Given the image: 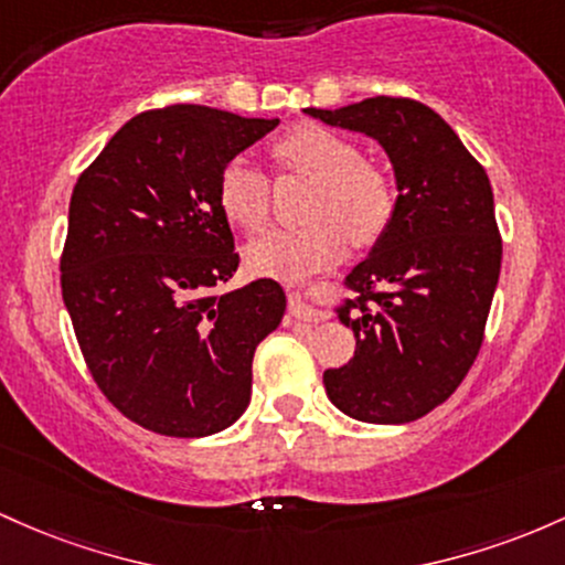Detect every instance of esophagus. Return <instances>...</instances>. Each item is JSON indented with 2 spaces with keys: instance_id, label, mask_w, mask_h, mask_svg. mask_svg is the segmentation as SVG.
I'll use <instances>...</instances> for the list:
<instances>
[{
  "instance_id": "1",
  "label": "esophagus",
  "mask_w": 565,
  "mask_h": 565,
  "mask_svg": "<svg viewBox=\"0 0 565 565\" xmlns=\"http://www.w3.org/2000/svg\"><path fill=\"white\" fill-rule=\"evenodd\" d=\"M288 301H290V315L299 317V320H309V322H317L326 317L322 309H317L312 299H309V294L303 288H290L288 290Z\"/></svg>"
}]
</instances>
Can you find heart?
<instances>
[{
    "mask_svg": "<svg viewBox=\"0 0 565 565\" xmlns=\"http://www.w3.org/2000/svg\"><path fill=\"white\" fill-rule=\"evenodd\" d=\"M271 160L280 173L309 179L301 200L307 221L271 230L250 243L245 266L253 275L296 280L333 264L347 239L365 248L390 226L397 205L395 181L379 162L363 160L358 146L341 132L317 122L296 125L275 138ZM269 175L245 157H232L221 168L215 198L237 230H262L269 218Z\"/></svg>",
    "mask_w": 565,
    "mask_h": 565,
    "instance_id": "b5f03b06",
    "label": "heart"
}]
</instances>
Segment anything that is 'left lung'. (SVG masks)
Returning <instances> with one entry per match:
<instances>
[{
    "label": "left lung",
    "mask_w": 565,
    "mask_h": 565,
    "mask_svg": "<svg viewBox=\"0 0 565 565\" xmlns=\"http://www.w3.org/2000/svg\"><path fill=\"white\" fill-rule=\"evenodd\" d=\"M307 114L376 138L401 192L376 248L347 275L358 299L339 317L358 350L322 373V384L352 419L416 422L454 395L483 347L502 269L491 181L419 100L376 95Z\"/></svg>",
    "instance_id": "obj_1"
}]
</instances>
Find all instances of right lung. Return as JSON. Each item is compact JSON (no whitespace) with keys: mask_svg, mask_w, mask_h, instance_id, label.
Listing matches in <instances>:
<instances>
[{"mask_svg":"<svg viewBox=\"0 0 565 565\" xmlns=\"http://www.w3.org/2000/svg\"><path fill=\"white\" fill-rule=\"evenodd\" d=\"M275 128L211 106L151 109L77 179L63 303L93 382L138 427L205 437L248 408L253 354L280 326L285 294L266 277L215 294L239 264L215 186Z\"/></svg>","mask_w":565,"mask_h":565,"instance_id":"right-lung-1","label":"right lung"}]
</instances>
